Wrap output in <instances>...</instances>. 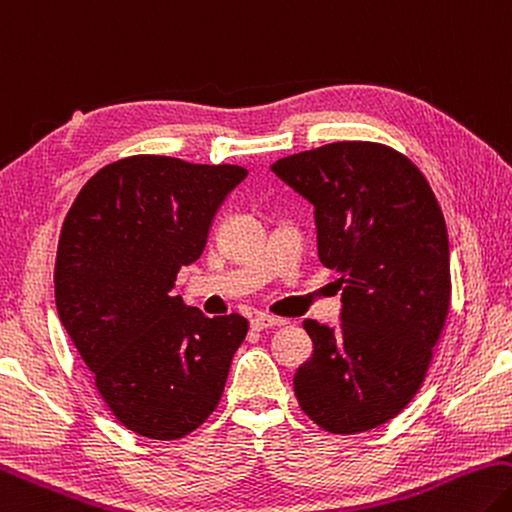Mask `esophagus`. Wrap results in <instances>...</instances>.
Wrapping results in <instances>:
<instances>
[{
  "label": "esophagus",
  "instance_id": "34e87169",
  "mask_svg": "<svg viewBox=\"0 0 512 512\" xmlns=\"http://www.w3.org/2000/svg\"><path fill=\"white\" fill-rule=\"evenodd\" d=\"M286 324V320L282 318H275V315H268V313H257L253 320H250V327L255 331H264V329H271V327H282Z\"/></svg>",
  "mask_w": 512,
  "mask_h": 512
}]
</instances>
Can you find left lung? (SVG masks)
<instances>
[{
    "label": "left lung",
    "instance_id": "1",
    "mask_svg": "<svg viewBox=\"0 0 512 512\" xmlns=\"http://www.w3.org/2000/svg\"><path fill=\"white\" fill-rule=\"evenodd\" d=\"M273 172L315 206L320 262L340 273V327L306 320L313 356L293 389L331 434L392 421L421 389L450 309V246L423 172L394 147L342 141Z\"/></svg>",
    "mask_w": 512,
    "mask_h": 512
}]
</instances>
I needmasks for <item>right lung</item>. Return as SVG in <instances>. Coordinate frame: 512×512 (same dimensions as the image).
I'll list each match as a JSON object with an SVG mask.
<instances>
[{
    "mask_svg": "<svg viewBox=\"0 0 512 512\" xmlns=\"http://www.w3.org/2000/svg\"><path fill=\"white\" fill-rule=\"evenodd\" d=\"M246 174L127 156L91 176L64 217L53 273L60 322L109 412L147 439H183L208 421L248 333L241 315L206 318L172 295Z\"/></svg>",
    "mask_w": 512,
    "mask_h": 512,
    "instance_id": "obj_1",
    "label": "right lung"
}]
</instances>
